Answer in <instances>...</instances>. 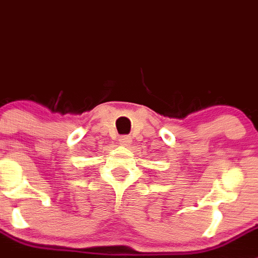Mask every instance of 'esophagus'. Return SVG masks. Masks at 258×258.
Returning <instances> with one entry per match:
<instances>
[{"label":"esophagus","mask_w":258,"mask_h":258,"mask_svg":"<svg viewBox=\"0 0 258 258\" xmlns=\"http://www.w3.org/2000/svg\"><path fill=\"white\" fill-rule=\"evenodd\" d=\"M119 145H122V146H130L132 142V137L131 136H121L119 137Z\"/></svg>","instance_id":"34e87169"}]
</instances>
